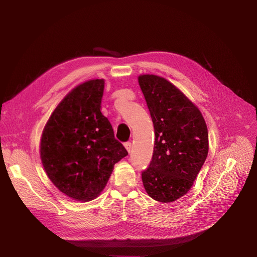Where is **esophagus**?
Segmentation results:
<instances>
[{
    "mask_svg": "<svg viewBox=\"0 0 257 257\" xmlns=\"http://www.w3.org/2000/svg\"><path fill=\"white\" fill-rule=\"evenodd\" d=\"M124 146H125V148H126V150H127L128 152H130V151H131V148H132V145H131V143H130V142H127V143H125V144H124Z\"/></svg>",
    "mask_w": 257,
    "mask_h": 257,
    "instance_id": "34e87169",
    "label": "esophagus"
}]
</instances>
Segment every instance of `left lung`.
Here are the masks:
<instances>
[{"instance_id":"left-lung-1","label":"left lung","mask_w":257,"mask_h":257,"mask_svg":"<svg viewBox=\"0 0 257 257\" xmlns=\"http://www.w3.org/2000/svg\"><path fill=\"white\" fill-rule=\"evenodd\" d=\"M139 83L154 125L152 160L142 172L152 199L170 203L191 190L208 154V131L198 107L168 80L141 75Z\"/></svg>"}]
</instances>
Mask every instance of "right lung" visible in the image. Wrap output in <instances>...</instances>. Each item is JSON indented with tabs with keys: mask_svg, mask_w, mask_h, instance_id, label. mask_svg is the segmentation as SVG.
Listing matches in <instances>:
<instances>
[{
	"mask_svg": "<svg viewBox=\"0 0 257 257\" xmlns=\"http://www.w3.org/2000/svg\"><path fill=\"white\" fill-rule=\"evenodd\" d=\"M104 80L78 85L58 104L44 128L40 158L50 180L77 201L97 198L113 166L128 155L101 112Z\"/></svg>",
	"mask_w": 257,
	"mask_h": 257,
	"instance_id": "right-lung-1",
	"label": "right lung"
}]
</instances>
